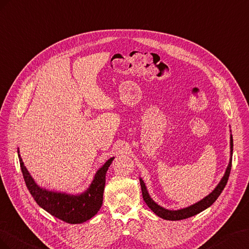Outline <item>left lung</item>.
Wrapping results in <instances>:
<instances>
[{
  "instance_id": "1",
  "label": "left lung",
  "mask_w": 249,
  "mask_h": 249,
  "mask_svg": "<svg viewBox=\"0 0 249 249\" xmlns=\"http://www.w3.org/2000/svg\"><path fill=\"white\" fill-rule=\"evenodd\" d=\"M230 146H231V158H230V161L229 165H227V168L224 172V175L222 176L221 180L219 181V183L216 186V188L213 190L211 193L205 196L204 198H202L201 200H199L198 202L191 204L190 207L183 208V209H179V210H168L160 207V204L156 203L151 196L149 195L148 190L146 184L144 182V180L140 177V183H141V189H142V194H143V198L146 202V204L149 207L155 215H158L160 218L165 219V220H171V221H176V220H182V219H187L190 218L192 216H195L197 214H199L202 211L207 210L208 208H210L211 205L214 203L217 198L219 197V195L221 194V192L223 191V189L225 188L227 180H229L230 177V173H231V159H232V136L231 133V142H230Z\"/></svg>"
}]
</instances>
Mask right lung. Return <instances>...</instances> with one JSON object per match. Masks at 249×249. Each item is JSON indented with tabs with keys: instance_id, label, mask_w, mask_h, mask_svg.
Wrapping results in <instances>:
<instances>
[{
	"instance_id": "add662e5",
	"label": "right lung",
	"mask_w": 249,
	"mask_h": 249,
	"mask_svg": "<svg viewBox=\"0 0 249 249\" xmlns=\"http://www.w3.org/2000/svg\"><path fill=\"white\" fill-rule=\"evenodd\" d=\"M20 169L26 186L34 200L49 214L71 224H79L93 218L102 207L103 192L105 187V175L111 165L113 156L97 170L89 188L79 194H70L42 188L35 182L34 178L24 165L18 148Z\"/></svg>"
}]
</instances>
